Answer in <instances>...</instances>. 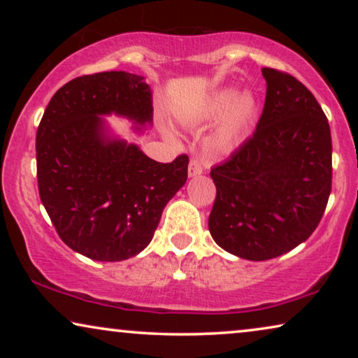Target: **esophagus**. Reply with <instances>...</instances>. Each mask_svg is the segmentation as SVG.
I'll list each match as a JSON object with an SVG mask.
<instances>
[{
    "label": "esophagus",
    "instance_id": "obj_1",
    "mask_svg": "<svg viewBox=\"0 0 358 358\" xmlns=\"http://www.w3.org/2000/svg\"><path fill=\"white\" fill-rule=\"evenodd\" d=\"M203 173V166L197 158H192L189 163V176L190 178H195V176H200Z\"/></svg>",
    "mask_w": 358,
    "mask_h": 358
}]
</instances>
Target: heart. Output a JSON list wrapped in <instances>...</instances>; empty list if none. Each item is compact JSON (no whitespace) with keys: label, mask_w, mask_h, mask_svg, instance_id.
<instances>
[{"label":"heart","mask_w":358,"mask_h":358,"mask_svg":"<svg viewBox=\"0 0 358 358\" xmlns=\"http://www.w3.org/2000/svg\"><path fill=\"white\" fill-rule=\"evenodd\" d=\"M256 99L249 92L222 91L215 94L203 107L202 117L213 120L222 117L213 135V146L220 151H229L239 145L244 131L256 115Z\"/></svg>","instance_id":"obj_1"}]
</instances>
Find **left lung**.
I'll list each match as a JSON object with an SVG mask.
<instances>
[{
    "instance_id": "obj_1",
    "label": "left lung",
    "mask_w": 358,
    "mask_h": 358,
    "mask_svg": "<svg viewBox=\"0 0 358 358\" xmlns=\"http://www.w3.org/2000/svg\"><path fill=\"white\" fill-rule=\"evenodd\" d=\"M262 76L267 92L256 131L210 173L217 187L210 234L248 261L306 241L332 184L331 129L316 97L288 73L262 68Z\"/></svg>"
}]
</instances>
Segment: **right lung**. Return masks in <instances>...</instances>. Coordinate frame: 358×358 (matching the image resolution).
<instances>
[{"label":"right lung","instance_id":"right-lung-1","mask_svg":"<svg viewBox=\"0 0 358 358\" xmlns=\"http://www.w3.org/2000/svg\"><path fill=\"white\" fill-rule=\"evenodd\" d=\"M110 114L151 125L153 99L143 76L75 78L53 94L36 136L38 194L58 236L101 262L125 261L148 246L189 164L187 155L158 163L109 136L101 115Z\"/></svg>","mask_w":358,"mask_h":358}]
</instances>
